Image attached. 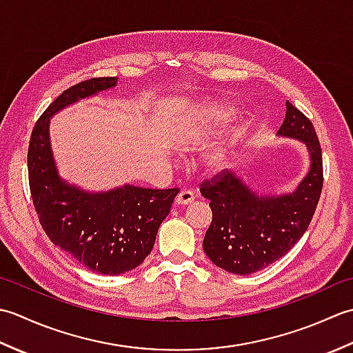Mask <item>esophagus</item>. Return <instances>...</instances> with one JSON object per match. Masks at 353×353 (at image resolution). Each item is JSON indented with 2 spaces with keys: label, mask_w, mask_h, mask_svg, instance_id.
I'll return each instance as SVG.
<instances>
[{
  "label": "esophagus",
  "mask_w": 353,
  "mask_h": 353,
  "mask_svg": "<svg viewBox=\"0 0 353 353\" xmlns=\"http://www.w3.org/2000/svg\"><path fill=\"white\" fill-rule=\"evenodd\" d=\"M191 201H194V194L191 191H181L177 194L176 197V205H181V206H186L190 205Z\"/></svg>",
  "instance_id": "obj_1"
}]
</instances>
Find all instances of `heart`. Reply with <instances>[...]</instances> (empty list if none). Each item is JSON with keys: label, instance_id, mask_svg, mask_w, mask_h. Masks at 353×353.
Instances as JSON below:
<instances>
[{"label": "heart", "instance_id": "heart-1", "mask_svg": "<svg viewBox=\"0 0 353 353\" xmlns=\"http://www.w3.org/2000/svg\"><path fill=\"white\" fill-rule=\"evenodd\" d=\"M230 109L223 103H215L206 112V118L208 121L205 124H197V125H188L183 127L179 133V145L182 148H191L194 145H197L199 142L203 139L206 134L211 132L212 124L220 123L226 119L229 115ZM235 141H223L219 142V144L214 145L211 150H209L206 157H205V163L206 168L211 172H220L229 165L230 161V152L234 148Z\"/></svg>", "mask_w": 353, "mask_h": 353}]
</instances>
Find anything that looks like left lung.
<instances>
[{
    "label": "left lung",
    "instance_id": "left-lung-1",
    "mask_svg": "<svg viewBox=\"0 0 353 353\" xmlns=\"http://www.w3.org/2000/svg\"><path fill=\"white\" fill-rule=\"evenodd\" d=\"M277 137L302 141L310 152V171L292 192L259 196L226 170L201 183V196L212 209L203 250L229 273L252 274L281 259L302 238L316 212L323 188V162L312 123L287 101Z\"/></svg>",
    "mask_w": 353,
    "mask_h": 353
}]
</instances>
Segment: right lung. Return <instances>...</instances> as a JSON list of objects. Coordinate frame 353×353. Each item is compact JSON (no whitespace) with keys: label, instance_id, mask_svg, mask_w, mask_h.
I'll return each instance as SVG.
<instances>
[{"label":"right lung","instance_id":"add662e5","mask_svg":"<svg viewBox=\"0 0 353 353\" xmlns=\"http://www.w3.org/2000/svg\"><path fill=\"white\" fill-rule=\"evenodd\" d=\"M117 77H99L66 89L34 124L28 144V183L45 234L91 272L123 274L142 264L154 245L179 188L124 185L88 192L62 181L50 144V118L81 99L114 88Z\"/></svg>","mask_w":353,"mask_h":353}]
</instances>
